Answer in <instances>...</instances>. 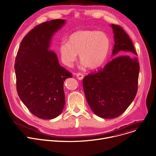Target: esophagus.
<instances>
[{
    "label": "esophagus",
    "instance_id": "obj_1",
    "mask_svg": "<svg viewBox=\"0 0 156 156\" xmlns=\"http://www.w3.org/2000/svg\"><path fill=\"white\" fill-rule=\"evenodd\" d=\"M76 77H77V78L79 80H82L83 79V77H84V76H83V75L82 74V73H76Z\"/></svg>",
    "mask_w": 156,
    "mask_h": 156
}]
</instances>
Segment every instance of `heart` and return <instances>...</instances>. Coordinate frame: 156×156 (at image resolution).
<instances>
[{
	"label": "heart",
	"instance_id": "obj_1",
	"mask_svg": "<svg viewBox=\"0 0 156 156\" xmlns=\"http://www.w3.org/2000/svg\"><path fill=\"white\" fill-rule=\"evenodd\" d=\"M110 40L103 32L81 30L71 34L67 43H62L59 53L62 62L71 66L79 53L83 65L91 69L100 67L105 61L110 49Z\"/></svg>",
	"mask_w": 156,
	"mask_h": 156
}]
</instances>
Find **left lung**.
I'll return each mask as SVG.
<instances>
[{"label": "left lung", "mask_w": 156, "mask_h": 156, "mask_svg": "<svg viewBox=\"0 0 156 156\" xmlns=\"http://www.w3.org/2000/svg\"><path fill=\"white\" fill-rule=\"evenodd\" d=\"M115 35L113 58L102 69L84 76L83 86L86 100L98 116H119L131 104L138 90L140 64L133 42L122 27L112 24Z\"/></svg>", "instance_id": "1"}]
</instances>
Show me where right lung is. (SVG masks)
I'll use <instances>...</instances> for the list:
<instances>
[{
    "label": "right lung",
    "mask_w": 156,
    "mask_h": 156,
    "mask_svg": "<svg viewBox=\"0 0 156 156\" xmlns=\"http://www.w3.org/2000/svg\"><path fill=\"white\" fill-rule=\"evenodd\" d=\"M65 23L58 19L36 26L23 38L16 56L18 94L30 113L40 119H51L61 113L66 103L64 82L72 77L49 49L52 36Z\"/></svg>",
    "instance_id": "right-lung-1"
}]
</instances>
